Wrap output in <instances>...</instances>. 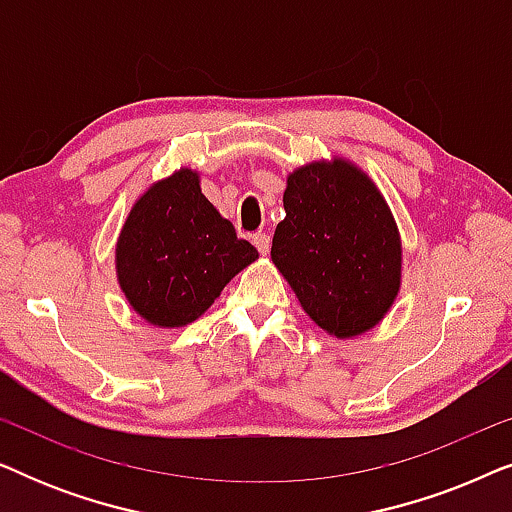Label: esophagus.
Instances as JSON below:
<instances>
[{
	"mask_svg": "<svg viewBox=\"0 0 512 512\" xmlns=\"http://www.w3.org/2000/svg\"><path fill=\"white\" fill-rule=\"evenodd\" d=\"M254 244H256V249L261 251V254L265 256L270 251V235H265V233H256L254 235Z\"/></svg>",
	"mask_w": 512,
	"mask_h": 512,
	"instance_id": "obj_1",
	"label": "esophagus"
}]
</instances>
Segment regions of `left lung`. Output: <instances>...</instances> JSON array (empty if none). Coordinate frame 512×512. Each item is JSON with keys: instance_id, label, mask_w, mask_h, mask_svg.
I'll return each mask as SVG.
<instances>
[{"instance_id": "1", "label": "left lung", "mask_w": 512, "mask_h": 512, "mask_svg": "<svg viewBox=\"0 0 512 512\" xmlns=\"http://www.w3.org/2000/svg\"><path fill=\"white\" fill-rule=\"evenodd\" d=\"M272 263L314 324L345 340L387 317L401 291L394 214L361 167L314 160L286 177Z\"/></svg>"}]
</instances>
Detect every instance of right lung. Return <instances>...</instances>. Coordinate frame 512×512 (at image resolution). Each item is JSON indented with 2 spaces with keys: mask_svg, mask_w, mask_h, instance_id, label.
<instances>
[{
  "mask_svg": "<svg viewBox=\"0 0 512 512\" xmlns=\"http://www.w3.org/2000/svg\"><path fill=\"white\" fill-rule=\"evenodd\" d=\"M258 258L181 167L139 195L116 242V277L132 310L158 328L202 317L223 286Z\"/></svg>",
  "mask_w": 512,
  "mask_h": 512,
  "instance_id": "add662e5",
  "label": "right lung"
}]
</instances>
